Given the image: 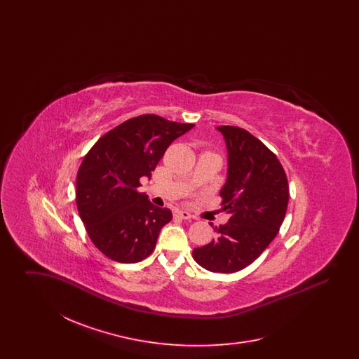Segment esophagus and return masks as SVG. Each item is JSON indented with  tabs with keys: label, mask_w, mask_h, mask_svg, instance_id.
<instances>
[{
	"label": "esophagus",
	"mask_w": 359,
	"mask_h": 359,
	"mask_svg": "<svg viewBox=\"0 0 359 359\" xmlns=\"http://www.w3.org/2000/svg\"><path fill=\"white\" fill-rule=\"evenodd\" d=\"M173 217H175V218H179V219H189V218H191V214L187 212V211L176 210V211H173Z\"/></svg>",
	"instance_id": "34e87169"
}]
</instances>
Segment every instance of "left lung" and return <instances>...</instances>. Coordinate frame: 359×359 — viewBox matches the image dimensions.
I'll return each instance as SVG.
<instances>
[{"label": "left lung", "instance_id": "obj_1", "mask_svg": "<svg viewBox=\"0 0 359 359\" xmlns=\"http://www.w3.org/2000/svg\"><path fill=\"white\" fill-rule=\"evenodd\" d=\"M227 144L229 173L221 191L230 219L217 237L192 250L194 259L210 272L233 273L250 265L277 236L285 218L290 186L277 156L248 130L218 126Z\"/></svg>", "mask_w": 359, "mask_h": 359}]
</instances>
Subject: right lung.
Returning <instances> with one entry per match:
<instances>
[{"label": "right lung", "instance_id": "add662e5", "mask_svg": "<svg viewBox=\"0 0 359 359\" xmlns=\"http://www.w3.org/2000/svg\"><path fill=\"white\" fill-rule=\"evenodd\" d=\"M194 123L142 114L103 135L86 154L76 175L75 201L94 246L113 261L133 264L151 256L163 226L172 219L140 192L172 141Z\"/></svg>", "mask_w": 359, "mask_h": 359}]
</instances>
